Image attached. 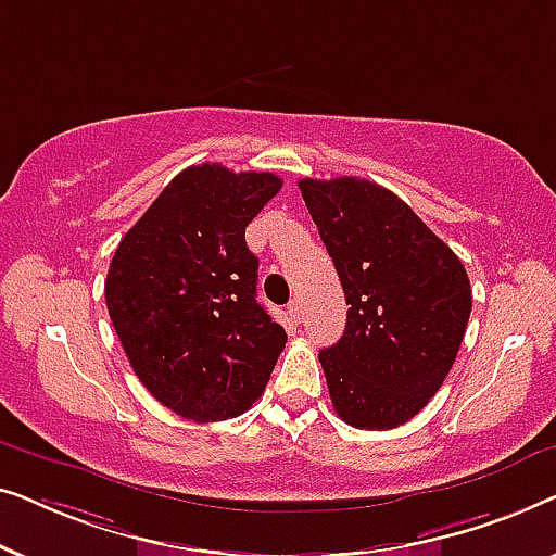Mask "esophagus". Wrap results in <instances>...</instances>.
Instances as JSON below:
<instances>
[{"label": "esophagus", "instance_id": "34e87169", "mask_svg": "<svg viewBox=\"0 0 556 556\" xmlns=\"http://www.w3.org/2000/svg\"><path fill=\"white\" fill-rule=\"evenodd\" d=\"M288 316H291L293 324H301V318H303L301 301H291V303H288Z\"/></svg>", "mask_w": 556, "mask_h": 556}]
</instances>
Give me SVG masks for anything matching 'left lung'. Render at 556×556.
<instances>
[{"label": "left lung", "instance_id": "8db88e82", "mask_svg": "<svg viewBox=\"0 0 556 556\" xmlns=\"http://www.w3.org/2000/svg\"><path fill=\"white\" fill-rule=\"evenodd\" d=\"M299 189L346 295V329L318 352L341 420L392 430L445 382L470 306L458 255L390 189L359 177Z\"/></svg>", "mask_w": 556, "mask_h": 556}]
</instances>
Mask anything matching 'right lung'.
Wrapping results in <instances>:
<instances>
[{
    "label": "right lung",
    "mask_w": 556,
    "mask_h": 556,
    "mask_svg": "<svg viewBox=\"0 0 556 556\" xmlns=\"http://www.w3.org/2000/svg\"><path fill=\"white\" fill-rule=\"evenodd\" d=\"M280 187L270 172L189 166L113 253L105 306L121 346L141 384L187 420L245 413L283 352L245 245V227Z\"/></svg>",
    "instance_id": "obj_1"
}]
</instances>
